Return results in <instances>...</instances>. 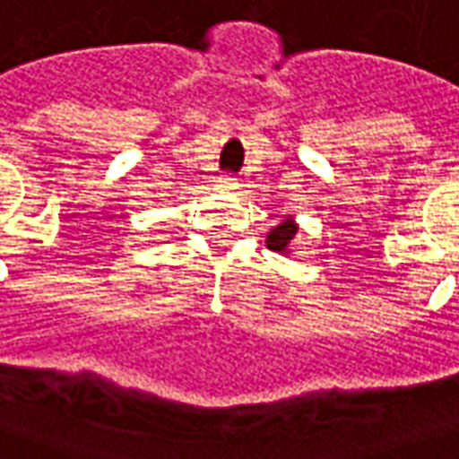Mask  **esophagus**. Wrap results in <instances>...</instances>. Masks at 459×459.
<instances>
[{
	"mask_svg": "<svg viewBox=\"0 0 459 459\" xmlns=\"http://www.w3.org/2000/svg\"><path fill=\"white\" fill-rule=\"evenodd\" d=\"M237 188H239L237 178H230V176H225V178L217 180V190H222V193H234Z\"/></svg>",
	"mask_w": 459,
	"mask_h": 459,
	"instance_id": "obj_1",
	"label": "esophagus"
}]
</instances>
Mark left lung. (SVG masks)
I'll use <instances>...</instances> for the list:
<instances>
[{
    "instance_id": "left-lung-1",
    "label": "left lung",
    "mask_w": 459,
    "mask_h": 459,
    "mask_svg": "<svg viewBox=\"0 0 459 459\" xmlns=\"http://www.w3.org/2000/svg\"><path fill=\"white\" fill-rule=\"evenodd\" d=\"M299 230L300 225L296 222V217L286 215L279 225L271 227V232L266 234V247H269L271 252L290 256V254H293V242H296V237H299Z\"/></svg>"
}]
</instances>
